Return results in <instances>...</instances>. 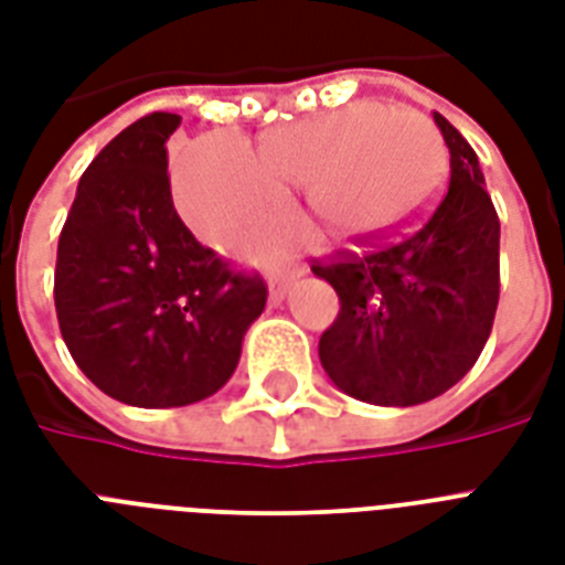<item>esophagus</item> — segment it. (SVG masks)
Returning <instances> with one entry per match:
<instances>
[{
  "instance_id": "esophagus-1",
  "label": "esophagus",
  "mask_w": 565,
  "mask_h": 565,
  "mask_svg": "<svg viewBox=\"0 0 565 565\" xmlns=\"http://www.w3.org/2000/svg\"><path fill=\"white\" fill-rule=\"evenodd\" d=\"M284 296H287V284H273V287H269V305H273V308L281 305Z\"/></svg>"
}]
</instances>
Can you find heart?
<instances>
[{
	"label": "heart",
	"instance_id": "obj_1",
	"mask_svg": "<svg viewBox=\"0 0 565 565\" xmlns=\"http://www.w3.org/2000/svg\"><path fill=\"white\" fill-rule=\"evenodd\" d=\"M443 167V137L425 114L354 102L266 131L255 152L234 135L199 137L175 158L172 199L195 237L220 252L273 231L296 190L328 237L372 243L422 211Z\"/></svg>",
	"mask_w": 565,
	"mask_h": 565
}]
</instances>
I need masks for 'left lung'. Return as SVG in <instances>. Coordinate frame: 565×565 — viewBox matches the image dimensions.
I'll list each match as a JSON object with an SVG mask.
<instances>
[{
    "label": "left lung",
    "mask_w": 565,
    "mask_h": 565,
    "mask_svg": "<svg viewBox=\"0 0 565 565\" xmlns=\"http://www.w3.org/2000/svg\"><path fill=\"white\" fill-rule=\"evenodd\" d=\"M451 181L430 216L370 255L317 264L340 296L319 361L345 395L377 407L430 402L472 370L499 308V213L478 154L434 114Z\"/></svg>",
    "instance_id": "8db88e82"
}]
</instances>
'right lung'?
Masks as SVG:
<instances>
[{
	"instance_id": "1",
	"label": "right lung",
	"mask_w": 565,
	"mask_h": 565,
	"mask_svg": "<svg viewBox=\"0 0 565 565\" xmlns=\"http://www.w3.org/2000/svg\"><path fill=\"white\" fill-rule=\"evenodd\" d=\"M179 114L119 131L84 170L57 239L55 310L78 370L131 407H184L225 386L266 305L172 207L167 140Z\"/></svg>"
}]
</instances>
